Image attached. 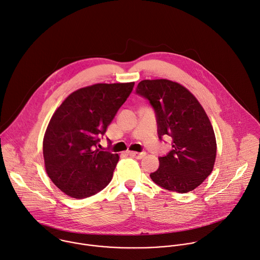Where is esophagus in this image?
<instances>
[{"mask_svg":"<svg viewBox=\"0 0 260 260\" xmlns=\"http://www.w3.org/2000/svg\"><path fill=\"white\" fill-rule=\"evenodd\" d=\"M128 153H129V155H131V157H133L137 160L142 159L145 155V152H137V151H128Z\"/></svg>","mask_w":260,"mask_h":260,"instance_id":"esophagus-1","label":"esophagus"}]
</instances>
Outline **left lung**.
<instances>
[{
  "label": "left lung",
  "mask_w": 260,
  "mask_h": 260,
  "mask_svg": "<svg viewBox=\"0 0 260 260\" xmlns=\"http://www.w3.org/2000/svg\"><path fill=\"white\" fill-rule=\"evenodd\" d=\"M136 93L154 109L160 139H173L172 150L159 158L150 178L168 190H193L211 174L216 159V138L205 110L189 90L167 79L143 80Z\"/></svg>",
  "instance_id": "8db88e82"
}]
</instances>
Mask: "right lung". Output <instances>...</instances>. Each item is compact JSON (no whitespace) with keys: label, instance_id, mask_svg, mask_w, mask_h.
I'll return each instance as SVG.
<instances>
[{"label":"right lung","instance_id":"right-lung-1","mask_svg":"<svg viewBox=\"0 0 260 260\" xmlns=\"http://www.w3.org/2000/svg\"><path fill=\"white\" fill-rule=\"evenodd\" d=\"M134 82L94 84L71 93L51 117L43 139L45 169L61 191L93 196L113 178L119 154L97 147Z\"/></svg>","mask_w":260,"mask_h":260}]
</instances>
